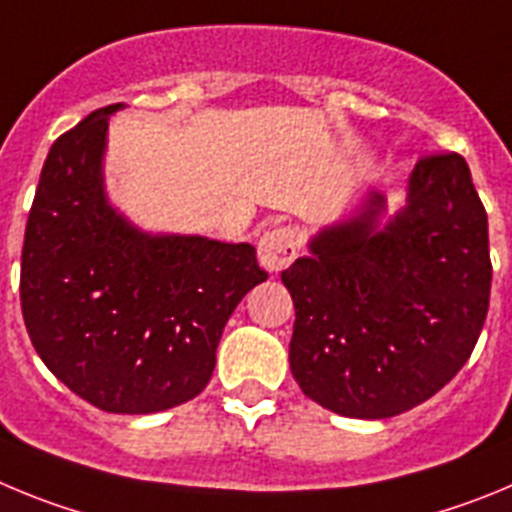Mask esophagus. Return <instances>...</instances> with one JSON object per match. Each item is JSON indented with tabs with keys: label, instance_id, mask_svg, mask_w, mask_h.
I'll return each mask as SVG.
<instances>
[{
	"label": "esophagus",
	"instance_id": "esophagus-1",
	"mask_svg": "<svg viewBox=\"0 0 512 512\" xmlns=\"http://www.w3.org/2000/svg\"><path fill=\"white\" fill-rule=\"evenodd\" d=\"M298 255V234L293 227L267 229L257 245V257L267 273H280L283 267L296 260Z\"/></svg>",
	"mask_w": 512,
	"mask_h": 512
}]
</instances>
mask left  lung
Instances as JSON below:
<instances>
[{
    "label": "left lung",
    "instance_id": "8db88e82",
    "mask_svg": "<svg viewBox=\"0 0 512 512\" xmlns=\"http://www.w3.org/2000/svg\"><path fill=\"white\" fill-rule=\"evenodd\" d=\"M370 191L283 270L296 306L290 372L347 418H390L464 367L490 306L487 214L462 155L421 158L405 204Z\"/></svg>",
    "mask_w": 512,
    "mask_h": 512
}]
</instances>
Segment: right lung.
Returning a JSON list of instances; mask_svg holds the SVG:
<instances>
[{"instance_id": "1", "label": "right lung", "mask_w": 512, "mask_h": 512, "mask_svg": "<svg viewBox=\"0 0 512 512\" xmlns=\"http://www.w3.org/2000/svg\"><path fill=\"white\" fill-rule=\"evenodd\" d=\"M96 109L50 147L27 216L20 301L50 372L107 413L196 398L237 303L267 280L255 247L150 234L104 188L109 117Z\"/></svg>"}]
</instances>
